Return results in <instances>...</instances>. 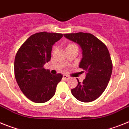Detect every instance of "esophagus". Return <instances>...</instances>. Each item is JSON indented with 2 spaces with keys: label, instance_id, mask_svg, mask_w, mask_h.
Here are the masks:
<instances>
[{
  "label": "esophagus",
  "instance_id": "34e87169",
  "mask_svg": "<svg viewBox=\"0 0 129 129\" xmlns=\"http://www.w3.org/2000/svg\"><path fill=\"white\" fill-rule=\"evenodd\" d=\"M63 78H65L66 80H68V79H69V77L68 75H63Z\"/></svg>",
  "mask_w": 129,
  "mask_h": 129
}]
</instances>
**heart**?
Segmentation results:
<instances>
[{
	"instance_id": "obj_1",
	"label": "heart",
	"mask_w": 129,
	"mask_h": 129,
	"mask_svg": "<svg viewBox=\"0 0 129 129\" xmlns=\"http://www.w3.org/2000/svg\"><path fill=\"white\" fill-rule=\"evenodd\" d=\"M74 46H77L75 44H73V43H71V44H69L68 46H67V47L66 49H68V48H70L72 47H74Z\"/></svg>"
}]
</instances>
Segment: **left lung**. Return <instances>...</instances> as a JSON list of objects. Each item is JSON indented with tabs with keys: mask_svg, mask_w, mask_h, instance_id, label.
Returning a JSON list of instances; mask_svg holds the SVG:
<instances>
[{
	"mask_svg": "<svg viewBox=\"0 0 129 129\" xmlns=\"http://www.w3.org/2000/svg\"><path fill=\"white\" fill-rule=\"evenodd\" d=\"M64 37L78 43L82 51L79 68L86 71V78L71 89L80 101L89 103L100 97L107 87L112 72V62L106 46L89 33L65 34Z\"/></svg>",
	"mask_w": 129,
	"mask_h": 129,
	"instance_id": "obj_1",
	"label": "left lung"
}]
</instances>
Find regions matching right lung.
<instances>
[{
	"label": "right lung",
	"instance_id": "right-lung-1",
	"mask_svg": "<svg viewBox=\"0 0 129 129\" xmlns=\"http://www.w3.org/2000/svg\"><path fill=\"white\" fill-rule=\"evenodd\" d=\"M63 34L42 32L29 37L18 50L14 61L15 77L20 89L30 100L43 103L50 100L62 78L52 75L43 66L51 60L52 45Z\"/></svg>",
	"mask_w": 129,
	"mask_h": 129
}]
</instances>
